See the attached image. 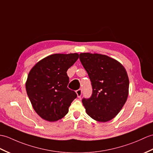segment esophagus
Instances as JSON below:
<instances>
[{
  "label": "esophagus",
  "instance_id": "1",
  "mask_svg": "<svg viewBox=\"0 0 153 153\" xmlns=\"http://www.w3.org/2000/svg\"><path fill=\"white\" fill-rule=\"evenodd\" d=\"M76 94H77V96L78 98H80L81 96V94H82V90L81 89H78L76 91Z\"/></svg>",
  "mask_w": 153,
  "mask_h": 153
}]
</instances>
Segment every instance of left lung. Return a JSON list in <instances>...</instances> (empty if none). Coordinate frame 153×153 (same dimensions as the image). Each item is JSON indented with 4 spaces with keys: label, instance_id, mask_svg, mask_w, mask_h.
<instances>
[{
    "label": "left lung",
    "instance_id": "8db88e82",
    "mask_svg": "<svg viewBox=\"0 0 153 153\" xmlns=\"http://www.w3.org/2000/svg\"><path fill=\"white\" fill-rule=\"evenodd\" d=\"M80 61L89 77L93 94L82 100L87 115L98 122H108L118 114L128 96L129 79L122 64L98 53H82Z\"/></svg>",
    "mask_w": 153,
    "mask_h": 153
}]
</instances>
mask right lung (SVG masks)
<instances>
[{
    "instance_id": "add662e5",
    "label": "right lung",
    "mask_w": 153,
    "mask_h": 153,
    "mask_svg": "<svg viewBox=\"0 0 153 153\" xmlns=\"http://www.w3.org/2000/svg\"><path fill=\"white\" fill-rule=\"evenodd\" d=\"M79 58L77 53L49 55L40 60L28 73L27 93L34 111L41 118L54 122L68 112L76 93L67 87V70Z\"/></svg>"
}]
</instances>
